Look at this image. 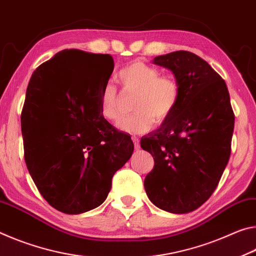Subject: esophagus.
I'll return each mask as SVG.
<instances>
[{
  "instance_id": "34e87169",
  "label": "esophagus",
  "mask_w": 256,
  "mask_h": 256,
  "mask_svg": "<svg viewBox=\"0 0 256 256\" xmlns=\"http://www.w3.org/2000/svg\"><path fill=\"white\" fill-rule=\"evenodd\" d=\"M132 140L134 142V146H135V150H140V140L136 136H132Z\"/></svg>"
}]
</instances>
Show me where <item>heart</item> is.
<instances>
[{"label":"heart","mask_w":256,"mask_h":256,"mask_svg":"<svg viewBox=\"0 0 256 256\" xmlns=\"http://www.w3.org/2000/svg\"><path fill=\"white\" fill-rule=\"evenodd\" d=\"M118 79L126 90L136 92L132 108L135 112L121 118L116 126L129 134L148 132L156 120L163 122L177 106L180 98L179 84L172 76L161 74L156 66L135 61L124 66ZM100 114L110 121L120 118V98L118 88L111 82L102 87L100 93Z\"/></svg>","instance_id":"heart-1"}]
</instances>
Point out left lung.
I'll return each instance as SVG.
<instances>
[{"label": "left lung", "mask_w": 256, "mask_h": 256, "mask_svg": "<svg viewBox=\"0 0 256 256\" xmlns=\"http://www.w3.org/2000/svg\"><path fill=\"white\" fill-rule=\"evenodd\" d=\"M153 64L172 71L180 98L160 127L140 140L154 158L144 187L156 206L182 214L206 202L219 184L232 152L234 114L224 80L202 58L177 51Z\"/></svg>", "instance_id": "1"}]
</instances>
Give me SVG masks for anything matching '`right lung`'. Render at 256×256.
<instances>
[{"label":"right lung","mask_w":256,"mask_h":256,"mask_svg":"<svg viewBox=\"0 0 256 256\" xmlns=\"http://www.w3.org/2000/svg\"><path fill=\"white\" fill-rule=\"evenodd\" d=\"M110 54L64 50L34 71L22 112L24 161L48 203L66 214L100 206L134 143L100 114Z\"/></svg>","instance_id":"obj_1"}]
</instances>
